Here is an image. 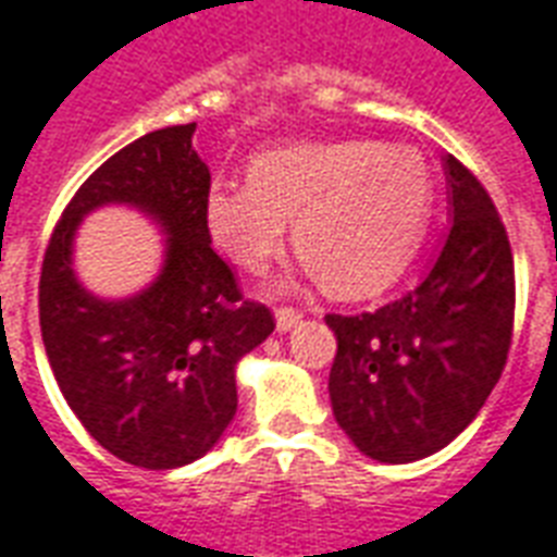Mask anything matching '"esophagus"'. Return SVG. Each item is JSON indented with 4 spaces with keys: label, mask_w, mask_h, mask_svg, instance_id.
<instances>
[{
    "label": "esophagus",
    "mask_w": 557,
    "mask_h": 557,
    "mask_svg": "<svg viewBox=\"0 0 557 557\" xmlns=\"http://www.w3.org/2000/svg\"><path fill=\"white\" fill-rule=\"evenodd\" d=\"M300 318H304V312H300V309L280 307L277 309V330H280V333H288V330H295V326L300 324Z\"/></svg>",
    "instance_id": "34e87169"
}]
</instances>
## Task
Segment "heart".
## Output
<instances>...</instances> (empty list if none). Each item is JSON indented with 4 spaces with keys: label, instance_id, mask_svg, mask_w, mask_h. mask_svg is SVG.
<instances>
[{
    "label": "heart",
    "instance_id": "obj_1",
    "mask_svg": "<svg viewBox=\"0 0 557 557\" xmlns=\"http://www.w3.org/2000/svg\"><path fill=\"white\" fill-rule=\"evenodd\" d=\"M435 184L420 151L376 139L300 143L250 163V184H212L203 227L242 271H262L295 222V248L338 297L392 286L430 224Z\"/></svg>",
    "mask_w": 557,
    "mask_h": 557
}]
</instances>
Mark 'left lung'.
<instances>
[{
    "label": "left lung",
    "mask_w": 557,
    "mask_h": 557,
    "mask_svg": "<svg viewBox=\"0 0 557 557\" xmlns=\"http://www.w3.org/2000/svg\"><path fill=\"white\" fill-rule=\"evenodd\" d=\"M449 233L430 274L388 307L326 315L335 350L330 403L373 461L409 465L473 423L503 376L515 330V257L491 195L444 157Z\"/></svg>",
    "instance_id": "1"
}]
</instances>
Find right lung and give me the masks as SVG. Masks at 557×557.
I'll use <instances>...</instances> for the list:
<instances>
[{
	"mask_svg": "<svg viewBox=\"0 0 557 557\" xmlns=\"http://www.w3.org/2000/svg\"><path fill=\"white\" fill-rule=\"evenodd\" d=\"M195 122L151 131L104 160L66 203L40 271V333L84 430L127 465L175 470L210 453L236 414V364L274 333L245 300L203 227L210 169ZM125 202L166 233L164 269L122 301L92 296L71 269L87 211Z\"/></svg>",
	"mask_w": 557,
	"mask_h": 557,
	"instance_id": "right-lung-1",
	"label": "right lung"
}]
</instances>
